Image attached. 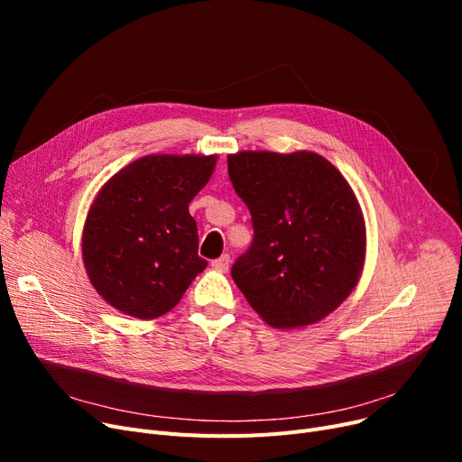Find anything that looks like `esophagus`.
Returning a JSON list of instances; mask_svg holds the SVG:
<instances>
[{"mask_svg": "<svg viewBox=\"0 0 462 462\" xmlns=\"http://www.w3.org/2000/svg\"><path fill=\"white\" fill-rule=\"evenodd\" d=\"M211 265H213V270H218V272H228V268H230V254H223V256L215 258V260L211 262Z\"/></svg>", "mask_w": 462, "mask_h": 462, "instance_id": "1", "label": "esophagus"}]
</instances>
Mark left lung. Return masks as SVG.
Masks as SVG:
<instances>
[{"label":"left lung","instance_id":"left-lung-1","mask_svg":"<svg viewBox=\"0 0 462 462\" xmlns=\"http://www.w3.org/2000/svg\"><path fill=\"white\" fill-rule=\"evenodd\" d=\"M228 176L254 230L232 265L237 288L273 328L328 317L354 290L365 258V225L346 180L310 152L236 153Z\"/></svg>","mask_w":462,"mask_h":462}]
</instances>
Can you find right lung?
I'll return each instance as SVG.
<instances>
[{"label":"right lung","instance_id":"1","mask_svg":"<svg viewBox=\"0 0 462 462\" xmlns=\"http://www.w3.org/2000/svg\"><path fill=\"white\" fill-rule=\"evenodd\" d=\"M215 162V155H148L103 187L86 218L82 254L91 284L112 307L157 319L204 272L189 202Z\"/></svg>","mask_w":462,"mask_h":462}]
</instances>
